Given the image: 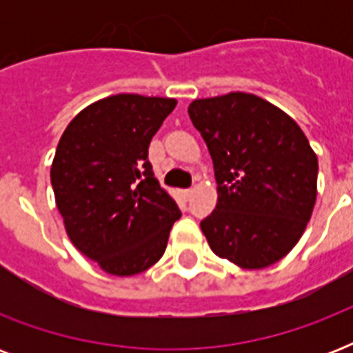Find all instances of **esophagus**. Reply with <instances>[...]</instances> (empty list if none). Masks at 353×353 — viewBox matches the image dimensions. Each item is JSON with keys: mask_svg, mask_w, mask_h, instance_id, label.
Masks as SVG:
<instances>
[{"mask_svg": "<svg viewBox=\"0 0 353 353\" xmlns=\"http://www.w3.org/2000/svg\"><path fill=\"white\" fill-rule=\"evenodd\" d=\"M192 194H194L192 188H187V190H183V196H185V199L192 198Z\"/></svg>", "mask_w": 353, "mask_h": 353, "instance_id": "esophagus-1", "label": "esophagus"}]
</instances>
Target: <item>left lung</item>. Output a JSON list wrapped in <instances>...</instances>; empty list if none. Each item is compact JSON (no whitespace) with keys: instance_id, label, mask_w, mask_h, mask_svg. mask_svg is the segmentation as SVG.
<instances>
[{"instance_id":"1","label":"left lung","mask_w":353,"mask_h":353,"mask_svg":"<svg viewBox=\"0 0 353 353\" xmlns=\"http://www.w3.org/2000/svg\"><path fill=\"white\" fill-rule=\"evenodd\" d=\"M207 143L218 203L201 221L210 249L241 269L273 265L296 245L317 199V154L293 119L251 93L188 106Z\"/></svg>"}]
</instances>
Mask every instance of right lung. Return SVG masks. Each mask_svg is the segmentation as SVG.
I'll list each match as a JSON object with an SVG mask.
<instances>
[{
  "label": "right lung",
  "instance_id": "add662e5",
  "mask_svg": "<svg viewBox=\"0 0 353 353\" xmlns=\"http://www.w3.org/2000/svg\"><path fill=\"white\" fill-rule=\"evenodd\" d=\"M176 99L121 93L69 122L51 165L69 240L115 276L159 262L179 209L154 177L148 146Z\"/></svg>",
  "mask_w": 353,
  "mask_h": 353
}]
</instances>
